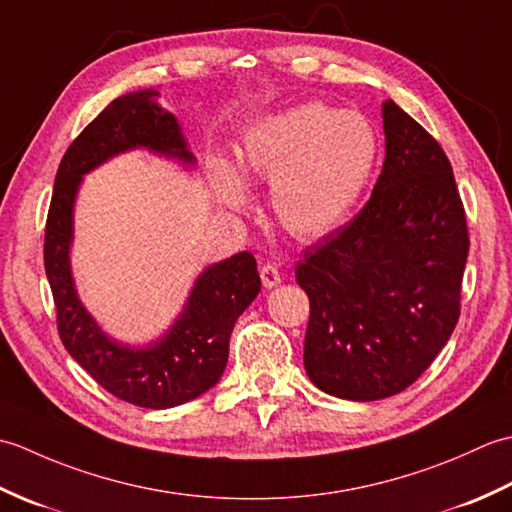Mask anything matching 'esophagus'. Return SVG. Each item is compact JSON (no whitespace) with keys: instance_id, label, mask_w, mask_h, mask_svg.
<instances>
[{"instance_id":"obj_1","label":"esophagus","mask_w":512,"mask_h":512,"mask_svg":"<svg viewBox=\"0 0 512 512\" xmlns=\"http://www.w3.org/2000/svg\"><path fill=\"white\" fill-rule=\"evenodd\" d=\"M259 277H262L264 288H275L281 284V273L275 264H264L259 268Z\"/></svg>"}]
</instances>
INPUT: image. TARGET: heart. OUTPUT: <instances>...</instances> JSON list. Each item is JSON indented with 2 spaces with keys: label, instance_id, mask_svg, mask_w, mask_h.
<instances>
[{
  "label": "heart",
  "instance_id": "1",
  "mask_svg": "<svg viewBox=\"0 0 512 512\" xmlns=\"http://www.w3.org/2000/svg\"><path fill=\"white\" fill-rule=\"evenodd\" d=\"M378 162V136L358 112L303 103L250 125L235 151V176L217 171L215 195L242 211L244 184L270 182V211L301 242L334 233L363 198Z\"/></svg>",
  "mask_w": 512,
  "mask_h": 512
}]
</instances>
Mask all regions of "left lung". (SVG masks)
<instances>
[{
  "label": "left lung",
  "instance_id": "1",
  "mask_svg": "<svg viewBox=\"0 0 512 512\" xmlns=\"http://www.w3.org/2000/svg\"><path fill=\"white\" fill-rule=\"evenodd\" d=\"M385 162L352 222L308 248L303 365L321 391L380 400L416 383L460 319L466 215L438 140L383 103Z\"/></svg>",
  "mask_w": 512,
  "mask_h": 512
}]
</instances>
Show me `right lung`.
<instances>
[{
  "label": "right lung",
  "mask_w": 512,
  "mask_h": 512,
  "mask_svg": "<svg viewBox=\"0 0 512 512\" xmlns=\"http://www.w3.org/2000/svg\"><path fill=\"white\" fill-rule=\"evenodd\" d=\"M156 96L154 90H143L112 101L65 151L54 178L43 264L57 306L59 336L74 361L116 398L169 409L198 398L220 380L233 325L257 297L262 281L250 253L209 266L195 279L176 323L147 347L110 339L76 295L70 266L72 215L85 173L138 147L184 165L195 162L176 116L162 110Z\"/></svg>",
  "instance_id": "obj_1"
}]
</instances>
